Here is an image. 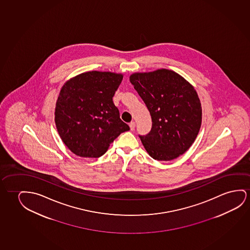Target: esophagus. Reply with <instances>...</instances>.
<instances>
[{"label":"esophagus","mask_w":250,"mask_h":250,"mask_svg":"<svg viewBox=\"0 0 250 250\" xmlns=\"http://www.w3.org/2000/svg\"><path fill=\"white\" fill-rule=\"evenodd\" d=\"M129 127H130L131 130H134V127H135V123L134 122H131L129 123Z\"/></svg>","instance_id":"obj_1"}]
</instances>
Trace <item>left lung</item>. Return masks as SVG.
Segmentation results:
<instances>
[{"mask_svg": "<svg viewBox=\"0 0 250 250\" xmlns=\"http://www.w3.org/2000/svg\"><path fill=\"white\" fill-rule=\"evenodd\" d=\"M129 80L151 116L150 133L140 135L145 149L158 161L178 158L192 146L201 128L202 109L195 89L166 68L134 73Z\"/></svg>", "mask_w": 250, "mask_h": 250, "instance_id": "8db88e82", "label": "left lung"}]
</instances>
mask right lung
<instances>
[{
  "instance_id": "add662e5",
  "label": "right lung",
  "mask_w": 250,
  "mask_h": 250,
  "mask_svg": "<svg viewBox=\"0 0 250 250\" xmlns=\"http://www.w3.org/2000/svg\"><path fill=\"white\" fill-rule=\"evenodd\" d=\"M123 78L122 74L91 71L62 85L55 123L62 141L74 154L99 158L120 134L129 130L113 103Z\"/></svg>"
}]
</instances>
